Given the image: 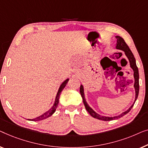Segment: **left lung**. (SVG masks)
Wrapping results in <instances>:
<instances>
[{"mask_svg": "<svg viewBox=\"0 0 148 148\" xmlns=\"http://www.w3.org/2000/svg\"><path fill=\"white\" fill-rule=\"evenodd\" d=\"M116 38L117 39V41H116V48L118 49H121V50L125 51V53L129 61H130V66L131 68H132L133 70H134V78H135V83H134V88L135 90H136V99H135V101L134 105L135 104V102L137 99V97H138V94H139V72H138V68L137 67L136 65V59H135L133 53L131 51V49H130V47L127 43H125V41L120 36H116ZM80 95L82 96V99H83V103H84V105L85 106V108H86V111L90 113V115L92 116V117L97 119L99 120H103V121H109L113 120V119H119L121 118V116H124L125 115H126L127 113H128L129 112L131 111V109H132V107H134V105H132L131 106V107L127 111H125L124 113H123L121 115L116 116H113V117H109V116H101L99 115V114L96 113L93 110L91 109V108L89 107L88 104H87L86 100H85L84 98V88H83L82 85H81L80 87Z\"/></svg>", "mask_w": 148, "mask_h": 148, "instance_id": "obj_1", "label": "left lung"}]
</instances>
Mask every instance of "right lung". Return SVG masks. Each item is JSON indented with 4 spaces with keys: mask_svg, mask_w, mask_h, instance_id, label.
Here are the masks:
<instances>
[{
    "mask_svg": "<svg viewBox=\"0 0 148 148\" xmlns=\"http://www.w3.org/2000/svg\"><path fill=\"white\" fill-rule=\"evenodd\" d=\"M68 80H69V79H67V80H66L64 82L62 83L61 84V86H60L59 90H58V92L57 93V95H56V101H55V103H54L53 107L51 108L49 110V111H47V112H45V113H43V115H41V116H39L38 117H36L35 119H28V120H30V121H41V120H43V119H46L47 117H49V116H50L51 115H52L54 113V112L56 111V109H57V107L58 105V103H59V99H60V94H61L62 91L63 90V89L64 88V87L66 86V84H67Z\"/></svg>",
    "mask_w": 148,
    "mask_h": 148,
    "instance_id": "obj_1",
    "label": "right lung"
}]
</instances>
